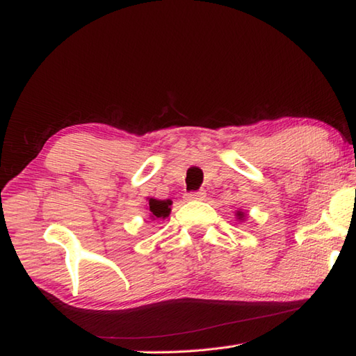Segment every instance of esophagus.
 Masks as SVG:
<instances>
[{
	"label": "esophagus",
	"mask_w": 356,
	"mask_h": 356,
	"mask_svg": "<svg viewBox=\"0 0 356 356\" xmlns=\"http://www.w3.org/2000/svg\"><path fill=\"white\" fill-rule=\"evenodd\" d=\"M186 200H203L205 199V193L203 191H195V193H188L185 195Z\"/></svg>",
	"instance_id": "34e87169"
}]
</instances>
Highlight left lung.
Here are the masks:
<instances>
[{
    "label": "left lung",
    "mask_w": 356,
    "mask_h": 356,
    "mask_svg": "<svg viewBox=\"0 0 356 356\" xmlns=\"http://www.w3.org/2000/svg\"><path fill=\"white\" fill-rule=\"evenodd\" d=\"M236 217H237V220H241V222H243L245 218H246V213H243V211H237V213H236Z\"/></svg>",
    "instance_id": "1"
}]
</instances>
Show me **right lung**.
I'll return each instance as SVG.
<instances>
[{
	"instance_id": "right-lung-1",
	"label": "right lung",
	"mask_w": 356,
	"mask_h": 356,
	"mask_svg": "<svg viewBox=\"0 0 356 356\" xmlns=\"http://www.w3.org/2000/svg\"><path fill=\"white\" fill-rule=\"evenodd\" d=\"M171 205L172 202L170 199L166 200H157V199H148V205H147V211L149 214V218H166L171 213Z\"/></svg>"
}]
</instances>
